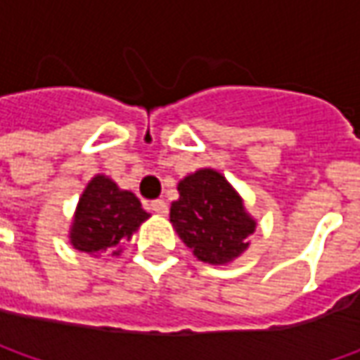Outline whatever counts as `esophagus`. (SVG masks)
<instances>
[{
  "instance_id": "esophagus-1",
  "label": "esophagus",
  "mask_w": 360,
  "mask_h": 360,
  "mask_svg": "<svg viewBox=\"0 0 360 360\" xmlns=\"http://www.w3.org/2000/svg\"><path fill=\"white\" fill-rule=\"evenodd\" d=\"M150 210L160 216H166L168 214V204L164 200H152L150 202Z\"/></svg>"
}]
</instances>
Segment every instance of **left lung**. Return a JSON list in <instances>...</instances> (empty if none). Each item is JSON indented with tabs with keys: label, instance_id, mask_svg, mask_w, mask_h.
I'll use <instances>...</instances> for the list:
<instances>
[{
	"label": "left lung",
	"instance_id": "obj_1",
	"mask_svg": "<svg viewBox=\"0 0 360 360\" xmlns=\"http://www.w3.org/2000/svg\"><path fill=\"white\" fill-rule=\"evenodd\" d=\"M178 192L180 198L170 206V220L198 260L224 264L246 250L256 224L222 174L198 170L178 184Z\"/></svg>",
	"mask_w": 360,
	"mask_h": 360
}]
</instances>
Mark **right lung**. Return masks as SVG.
I'll list each match as a JSON object with an SVG mask.
<instances>
[{
  "label": "right lung",
  "mask_w": 360,
  "mask_h": 360,
  "mask_svg": "<svg viewBox=\"0 0 360 360\" xmlns=\"http://www.w3.org/2000/svg\"><path fill=\"white\" fill-rule=\"evenodd\" d=\"M148 216L131 192L120 190L105 176H96L79 198L70 238L82 252L98 255L108 250L118 255L116 248L130 240Z\"/></svg>",
  "instance_id": "1"
}]
</instances>
